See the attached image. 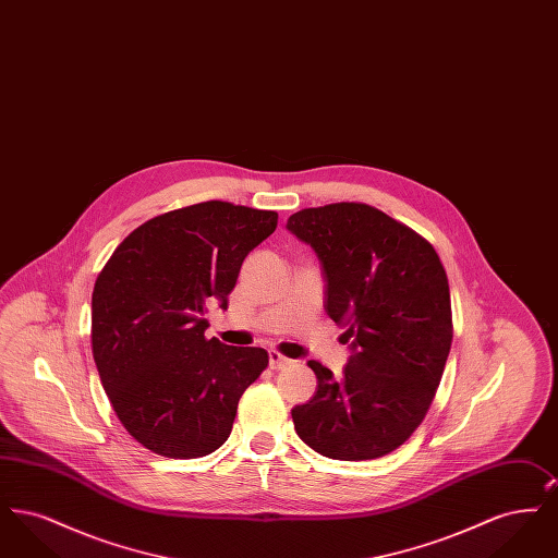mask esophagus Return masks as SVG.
I'll list each match as a JSON object with an SVG mask.
<instances>
[{
  "label": "esophagus",
  "instance_id": "1",
  "mask_svg": "<svg viewBox=\"0 0 558 558\" xmlns=\"http://www.w3.org/2000/svg\"><path fill=\"white\" fill-rule=\"evenodd\" d=\"M292 360L291 357H287V355H282L280 351H269V368H274V371H282V368H287V366H291Z\"/></svg>",
  "mask_w": 558,
  "mask_h": 558
}]
</instances>
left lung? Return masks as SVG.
<instances>
[{"label":"left lung","mask_w":558,"mask_h":558,"mask_svg":"<svg viewBox=\"0 0 558 558\" xmlns=\"http://www.w3.org/2000/svg\"><path fill=\"white\" fill-rule=\"evenodd\" d=\"M326 278V312L353 355L341 376L310 360L318 391L292 408L296 435L335 460L398 450L425 421L450 353V284L433 244L366 203L292 213ZM345 341V343H347Z\"/></svg>","instance_id":"8db88e82"}]
</instances>
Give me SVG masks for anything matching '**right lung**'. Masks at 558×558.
I'll return each instance as SVG.
<instances>
[{
	"label": "right lung",
	"instance_id": "obj_1",
	"mask_svg": "<svg viewBox=\"0 0 558 558\" xmlns=\"http://www.w3.org/2000/svg\"><path fill=\"white\" fill-rule=\"evenodd\" d=\"M278 213L226 201L162 213L110 255L92 292V353L110 405L137 444L201 458L230 437L266 349L207 339L209 303L228 307L244 257Z\"/></svg>",
	"mask_w": 558,
	"mask_h": 558
}]
</instances>
